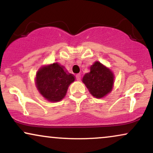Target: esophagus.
<instances>
[{"label": "esophagus", "mask_w": 153, "mask_h": 153, "mask_svg": "<svg viewBox=\"0 0 153 153\" xmlns=\"http://www.w3.org/2000/svg\"><path fill=\"white\" fill-rule=\"evenodd\" d=\"M76 78L77 81H80V79H81V74H77L76 75Z\"/></svg>", "instance_id": "34e87169"}]
</instances>
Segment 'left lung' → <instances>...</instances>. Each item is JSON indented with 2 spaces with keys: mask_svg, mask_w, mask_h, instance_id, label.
<instances>
[{
  "mask_svg": "<svg viewBox=\"0 0 153 153\" xmlns=\"http://www.w3.org/2000/svg\"><path fill=\"white\" fill-rule=\"evenodd\" d=\"M90 71L86 73L82 82L95 98H103L111 92L114 86V73L100 62L90 66Z\"/></svg>",
  "mask_w": 153,
  "mask_h": 153,
  "instance_id": "1",
  "label": "left lung"
}]
</instances>
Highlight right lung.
<instances>
[{
  "label": "right lung",
  "instance_id": "add662e5",
  "mask_svg": "<svg viewBox=\"0 0 153 153\" xmlns=\"http://www.w3.org/2000/svg\"><path fill=\"white\" fill-rule=\"evenodd\" d=\"M75 76L58 62L41 66L36 72L35 83L43 97L51 102L62 100Z\"/></svg>",
  "mask_w": 153,
  "mask_h": 153
}]
</instances>
